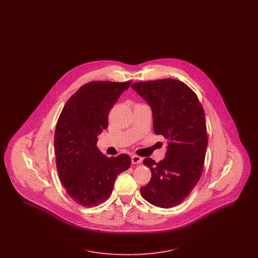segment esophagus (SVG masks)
I'll list each match as a JSON object with an SVG mask.
<instances>
[{"mask_svg": "<svg viewBox=\"0 0 258 258\" xmlns=\"http://www.w3.org/2000/svg\"><path fill=\"white\" fill-rule=\"evenodd\" d=\"M132 162L134 164H138V163H141L142 162V158L139 157V156H132Z\"/></svg>", "mask_w": 258, "mask_h": 258, "instance_id": "esophagus-1", "label": "esophagus"}]
</instances>
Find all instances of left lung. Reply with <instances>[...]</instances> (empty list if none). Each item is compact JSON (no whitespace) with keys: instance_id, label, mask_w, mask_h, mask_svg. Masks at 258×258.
I'll return each instance as SVG.
<instances>
[{"instance_id":"1","label":"left lung","mask_w":258,"mask_h":258,"mask_svg":"<svg viewBox=\"0 0 258 258\" xmlns=\"http://www.w3.org/2000/svg\"><path fill=\"white\" fill-rule=\"evenodd\" d=\"M132 87L152 108L155 134L168 142L163 160H143L152 178L140 194L157 207H175L188 197L203 171L208 145L204 109L197 94L176 79L135 82Z\"/></svg>"}]
</instances>
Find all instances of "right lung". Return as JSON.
Instances as JSON below:
<instances>
[{
    "label": "right lung",
    "instance_id": "add662e5",
    "mask_svg": "<svg viewBox=\"0 0 258 258\" xmlns=\"http://www.w3.org/2000/svg\"><path fill=\"white\" fill-rule=\"evenodd\" d=\"M132 81H92L79 88L61 110L56 124V165L68 195L83 207L110 197L117 176L131 166L125 154L108 158L97 147L108 126V114Z\"/></svg>",
    "mask_w": 258,
    "mask_h": 258
}]
</instances>
